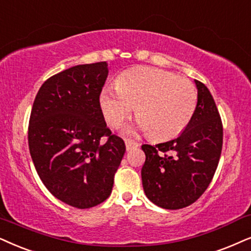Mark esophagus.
Instances as JSON below:
<instances>
[{
  "mask_svg": "<svg viewBox=\"0 0 251 251\" xmlns=\"http://www.w3.org/2000/svg\"><path fill=\"white\" fill-rule=\"evenodd\" d=\"M125 145H126V151H132V149L139 147L138 142L132 141V140H125Z\"/></svg>",
  "mask_w": 251,
  "mask_h": 251,
  "instance_id": "1",
  "label": "esophagus"
}]
</instances>
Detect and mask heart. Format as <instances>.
Listing matches in <instances>:
<instances>
[{"label": "heart", "instance_id": "heart-1", "mask_svg": "<svg viewBox=\"0 0 251 251\" xmlns=\"http://www.w3.org/2000/svg\"><path fill=\"white\" fill-rule=\"evenodd\" d=\"M100 105L112 127H119L134 106L138 123L124 132H149L151 138L161 140L188 126L197 106V91L189 80L170 72L134 68L119 76L117 87L102 89Z\"/></svg>", "mask_w": 251, "mask_h": 251}]
</instances>
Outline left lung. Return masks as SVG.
Returning a JSON list of instances; mask_svg holds the SVG:
<instances>
[{
	"label": "left lung",
	"mask_w": 251,
	"mask_h": 251,
	"mask_svg": "<svg viewBox=\"0 0 251 251\" xmlns=\"http://www.w3.org/2000/svg\"><path fill=\"white\" fill-rule=\"evenodd\" d=\"M198 100L191 120L173 140L142 145L144 191L155 205L179 210L191 205L210 185L223 149V123L207 87L195 80Z\"/></svg>",
	"instance_id": "8db88e82"
}]
</instances>
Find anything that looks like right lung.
<instances>
[{"label":"right lung","instance_id":"add662e5","mask_svg":"<svg viewBox=\"0 0 251 251\" xmlns=\"http://www.w3.org/2000/svg\"><path fill=\"white\" fill-rule=\"evenodd\" d=\"M107 74L104 61L53 75L31 110L28 148L38 175L55 198L76 208L109 198L125 154L123 139L111 134L100 105Z\"/></svg>","mask_w":251,"mask_h":251}]
</instances>
